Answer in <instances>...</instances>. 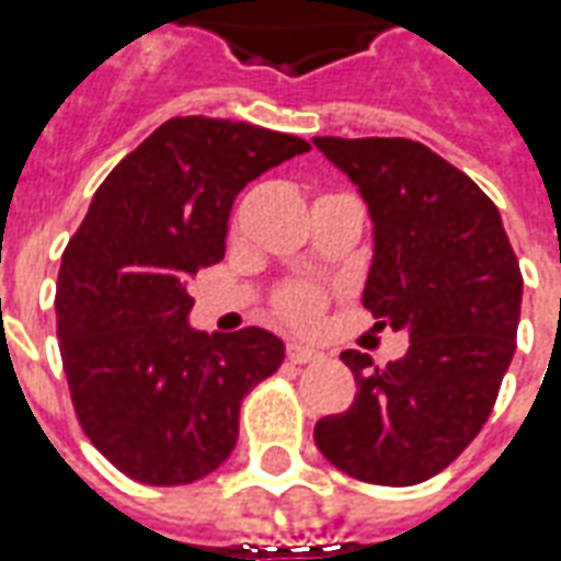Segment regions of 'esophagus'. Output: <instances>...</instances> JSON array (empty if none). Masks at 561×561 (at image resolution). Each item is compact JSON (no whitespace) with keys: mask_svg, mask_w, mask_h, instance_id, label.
<instances>
[{"mask_svg":"<svg viewBox=\"0 0 561 561\" xmlns=\"http://www.w3.org/2000/svg\"><path fill=\"white\" fill-rule=\"evenodd\" d=\"M324 352H318L312 345H304V342H288V360L291 364H316L321 360Z\"/></svg>","mask_w":561,"mask_h":561,"instance_id":"34e87169","label":"esophagus"}]
</instances>
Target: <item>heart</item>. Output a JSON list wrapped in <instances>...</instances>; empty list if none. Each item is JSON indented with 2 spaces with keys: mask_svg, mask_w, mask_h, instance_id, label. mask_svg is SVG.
<instances>
[{
  "mask_svg": "<svg viewBox=\"0 0 561 561\" xmlns=\"http://www.w3.org/2000/svg\"><path fill=\"white\" fill-rule=\"evenodd\" d=\"M324 297L309 285H294L279 294V316L294 328H312L321 316Z\"/></svg>",
  "mask_w": 561,
  "mask_h": 561,
  "instance_id": "b5f03b06",
  "label": "heart"
}]
</instances>
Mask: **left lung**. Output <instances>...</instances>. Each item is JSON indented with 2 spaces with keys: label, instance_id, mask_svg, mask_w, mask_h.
<instances>
[{
  "label": "left lung",
  "instance_id": "1",
  "mask_svg": "<svg viewBox=\"0 0 561 561\" xmlns=\"http://www.w3.org/2000/svg\"><path fill=\"white\" fill-rule=\"evenodd\" d=\"M366 201L373 264L364 306L409 333L385 369L342 352L352 409L316 423V445L357 481L412 486L481 433L517 348L523 276L502 216L469 176L405 138H312Z\"/></svg>",
  "mask_w": 561,
  "mask_h": 561
}]
</instances>
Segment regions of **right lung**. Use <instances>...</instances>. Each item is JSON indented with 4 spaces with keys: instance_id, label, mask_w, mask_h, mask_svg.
<instances>
[{
    "instance_id": "right-lung-1",
    "label": "right lung",
    "mask_w": 561,
    "mask_h": 561,
    "mask_svg": "<svg viewBox=\"0 0 561 561\" xmlns=\"http://www.w3.org/2000/svg\"><path fill=\"white\" fill-rule=\"evenodd\" d=\"M309 152L252 123L173 116L107 173L71 237L56 324L90 442L131 481L180 486L231 457L240 402L285 360L270 330L201 333L188 282L225 257L245 183Z\"/></svg>"
}]
</instances>
